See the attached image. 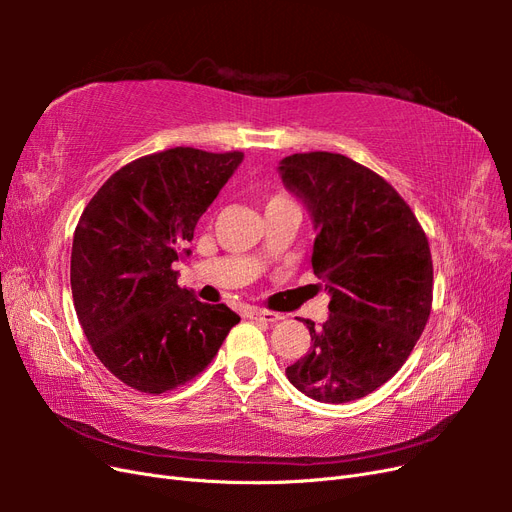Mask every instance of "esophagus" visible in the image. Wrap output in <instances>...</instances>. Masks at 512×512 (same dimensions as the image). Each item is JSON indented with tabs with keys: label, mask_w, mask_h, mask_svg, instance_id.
I'll return each mask as SVG.
<instances>
[{
	"label": "esophagus",
	"mask_w": 512,
	"mask_h": 512,
	"mask_svg": "<svg viewBox=\"0 0 512 512\" xmlns=\"http://www.w3.org/2000/svg\"><path fill=\"white\" fill-rule=\"evenodd\" d=\"M250 318H254V320H262V322H277V320H282L284 316L282 314H277V312H269V309H258V307H254V309H250Z\"/></svg>",
	"instance_id": "34e87169"
}]
</instances>
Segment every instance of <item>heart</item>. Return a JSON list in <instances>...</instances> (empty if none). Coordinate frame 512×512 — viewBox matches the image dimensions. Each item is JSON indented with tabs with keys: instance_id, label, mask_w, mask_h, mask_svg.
Instances as JSON below:
<instances>
[{
	"instance_id": "heart-1",
	"label": "heart",
	"mask_w": 512,
	"mask_h": 512,
	"mask_svg": "<svg viewBox=\"0 0 512 512\" xmlns=\"http://www.w3.org/2000/svg\"><path fill=\"white\" fill-rule=\"evenodd\" d=\"M277 200H286V196H284V194H275V196H271V198H269V203H267V205L277 203Z\"/></svg>"
}]
</instances>
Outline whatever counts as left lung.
<instances>
[{
    "mask_svg": "<svg viewBox=\"0 0 512 512\" xmlns=\"http://www.w3.org/2000/svg\"><path fill=\"white\" fill-rule=\"evenodd\" d=\"M280 173L312 211V269L331 294L320 327L303 320L312 346L286 376L307 397L346 404L391 380L421 337L433 299L429 241L393 185L342 153H294Z\"/></svg>",
    "mask_w": 512,
    "mask_h": 512,
    "instance_id": "left-lung-1",
    "label": "left lung"
}]
</instances>
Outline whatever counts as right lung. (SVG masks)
<instances>
[{
    "label": "right lung",
    "mask_w": 512,
    "mask_h": 512,
    "mask_svg": "<svg viewBox=\"0 0 512 512\" xmlns=\"http://www.w3.org/2000/svg\"><path fill=\"white\" fill-rule=\"evenodd\" d=\"M241 160L194 147L143 156L104 181L76 224V316L100 363L136 391L160 395L196 378L241 320L179 288L173 271Z\"/></svg>",
    "instance_id": "add662e5"
}]
</instances>
